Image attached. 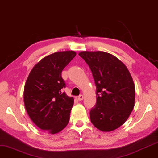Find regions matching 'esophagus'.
I'll return each mask as SVG.
<instances>
[{
  "mask_svg": "<svg viewBox=\"0 0 158 158\" xmlns=\"http://www.w3.org/2000/svg\"><path fill=\"white\" fill-rule=\"evenodd\" d=\"M83 98H84V96L82 95H79V96H78V98H77V99L79 100V101H81V100H83Z\"/></svg>",
  "mask_w": 158,
  "mask_h": 158,
  "instance_id": "obj_1",
  "label": "esophagus"
}]
</instances>
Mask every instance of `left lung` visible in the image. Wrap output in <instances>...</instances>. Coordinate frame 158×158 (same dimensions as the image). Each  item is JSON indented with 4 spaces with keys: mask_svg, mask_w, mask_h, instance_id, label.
<instances>
[{
    "mask_svg": "<svg viewBox=\"0 0 158 158\" xmlns=\"http://www.w3.org/2000/svg\"><path fill=\"white\" fill-rule=\"evenodd\" d=\"M89 65L96 87V104L89 112L91 123L101 131L118 128L128 119L135 103V85L127 67L104 52L79 54Z\"/></svg>",
    "mask_w": 158,
    "mask_h": 158,
    "instance_id": "8db88e82",
    "label": "left lung"
}]
</instances>
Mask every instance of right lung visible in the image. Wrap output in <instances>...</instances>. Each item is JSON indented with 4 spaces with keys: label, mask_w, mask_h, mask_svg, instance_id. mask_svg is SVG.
Returning <instances> with one entry per match:
<instances>
[{
    "label": "right lung",
    "mask_w": 158,
    "mask_h": 158,
    "mask_svg": "<svg viewBox=\"0 0 158 158\" xmlns=\"http://www.w3.org/2000/svg\"><path fill=\"white\" fill-rule=\"evenodd\" d=\"M76 56L73 51L58 52L41 60L31 70L24 89V103L30 118L43 131L55 134L64 129L70 119L73 97L61 73Z\"/></svg>",
    "instance_id": "obj_1"
}]
</instances>
